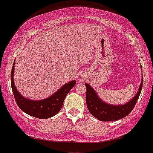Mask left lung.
<instances>
[{
  "mask_svg": "<svg viewBox=\"0 0 153 153\" xmlns=\"http://www.w3.org/2000/svg\"><path fill=\"white\" fill-rule=\"evenodd\" d=\"M85 85L87 87L86 102L90 114L100 121H114L126 117L134 108L141 92L143 78L136 96L125 105L118 106L108 105L103 102L98 97L96 92L89 84H85Z\"/></svg>",
  "mask_w": 153,
  "mask_h": 153,
  "instance_id": "left-lung-1",
  "label": "left lung"
}]
</instances>
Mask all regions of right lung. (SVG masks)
<instances>
[{
  "label": "right lung",
  "instance_id": "obj_1",
  "mask_svg": "<svg viewBox=\"0 0 153 153\" xmlns=\"http://www.w3.org/2000/svg\"><path fill=\"white\" fill-rule=\"evenodd\" d=\"M13 73L14 64L11 72V87L18 106L26 114L39 119H47L56 115L61 109L66 95L76 84V81H72L64 84L58 91L50 97L43 100L33 101L23 97L18 92L13 81Z\"/></svg>",
  "mask_w": 153,
  "mask_h": 153
}]
</instances>
